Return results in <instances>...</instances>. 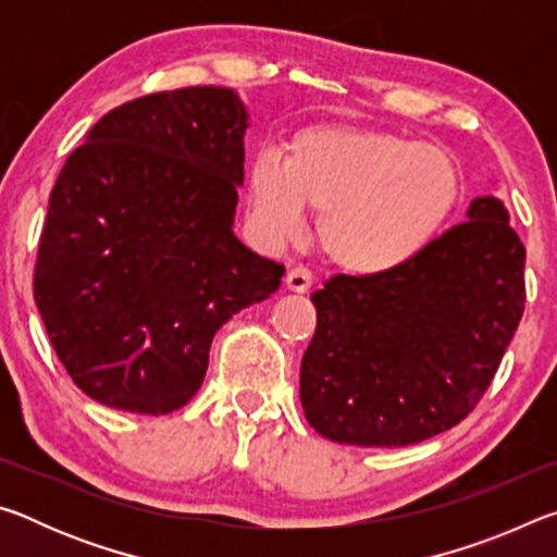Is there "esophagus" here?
Wrapping results in <instances>:
<instances>
[{"label": "esophagus", "mask_w": 557, "mask_h": 557, "mask_svg": "<svg viewBox=\"0 0 557 557\" xmlns=\"http://www.w3.org/2000/svg\"><path fill=\"white\" fill-rule=\"evenodd\" d=\"M285 285H287V289L289 292H307L309 287H312V272H309L307 268H301V265H297V268H292L289 272H287V277H285Z\"/></svg>", "instance_id": "1"}]
</instances>
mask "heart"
Segmentation results:
<instances>
[{"mask_svg":"<svg viewBox=\"0 0 557 557\" xmlns=\"http://www.w3.org/2000/svg\"><path fill=\"white\" fill-rule=\"evenodd\" d=\"M461 174L445 149L393 132L319 125L297 132L285 157L248 166L250 219L268 240L295 238L305 206L319 213L324 256L351 275H388L445 228Z\"/></svg>","mask_w":557,"mask_h":557,"instance_id":"obj_1","label":"heart"}]
</instances>
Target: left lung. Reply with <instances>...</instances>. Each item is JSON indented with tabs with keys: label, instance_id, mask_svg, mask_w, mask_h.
Segmentation results:
<instances>
[{
	"label": "left lung",
	"instance_id": "left-lung-1",
	"mask_svg": "<svg viewBox=\"0 0 557 557\" xmlns=\"http://www.w3.org/2000/svg\"><path fill=\"white\" fill-rule=\"evenodd\" d=\"M508 221L502 199L479 196L408 265L314 292L299 400L319 435L405 447L474 410L523 317L525 248Z\"/></svg>",
	"mask_w": 557,
	"mask_h": 557
}]
</instances>
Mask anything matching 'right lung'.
<instances>
[{
    "mask_svg": "<svg viewBox=\"0 0 557 557\" xmlns=\"http://www.w3.org/2000/svg\"><path fill=\"white\" fill-rule=\"evenodd\" d=\"M245 129L233 88H178L110 110L65 159L34 299L92 400L178 410L201 388L215 332L280 287L285 268L233 233Z\"/></svg>",
    "mask_w": 557,
    "mask_h": 557,
    "instance_id": "add662e5",
    "label": "right lung"
}]
</instances>
